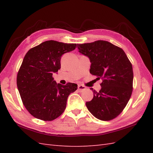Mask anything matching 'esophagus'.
Listing matches in <instances>:
<instances>
[{"instance_id": "obj_1", "label": "esophagus", "mask_w": 153, "mask_h": 153, "mask_svg": "<svg viewBox=\"0 0 153 153\" xmlns=\"http://www.w3.org/2000/svg\"><path fill=\"white\" fill-rule=\"evenodd\" d=\"M85 89H86V87L84 85H78V90H79V92H82L83 91L85 90Z\"/></svg>"}]
</instances>
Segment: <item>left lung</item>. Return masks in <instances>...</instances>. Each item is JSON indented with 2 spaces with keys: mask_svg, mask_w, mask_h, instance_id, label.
Returning a JSON list of instances; mask_svg holds the SVG:
<instances>
[{
  "mask_svg": "<svg viewBox=\"0 0 153 153\" xmlns=\"http://www.w3.org/2000/svg\"><path fill=\"white\" fill-rule=\"evenodd\" d=\"M77 48L89 58L90 73L102 80L99 91L90 89L93 98L86 102L87 108L97 119L113 120L123 111L131 96L132 64L123 49L108 41L79 44Z\"/></svg>",
  "mask_w": 153,
  "mask_h": 153,
  "instance_id": "obj_1",
  "label": "left lung"
}]
</instances>
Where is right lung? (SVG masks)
Instances as JSON below:
<instances>
[{
	"label": "right lung",
	"instance_id": "add662e5",
	"mask_svg": "<svg viewBox=\"0 0 153 153\" xmlns=\"http://www.w3.org/2000/svg\"><path fill=\"white\" fill-rule=\"evenodd\" d=\"M76 43L51 40L31 48L25 55L17 75V87L25 108L35 118L52 121L66 109L76 83H56L53 74L60 69L61 56L74 51Z\"/></svg>",
	"mask_w": 153,
	"mask_h": 153
}]
</instances>
